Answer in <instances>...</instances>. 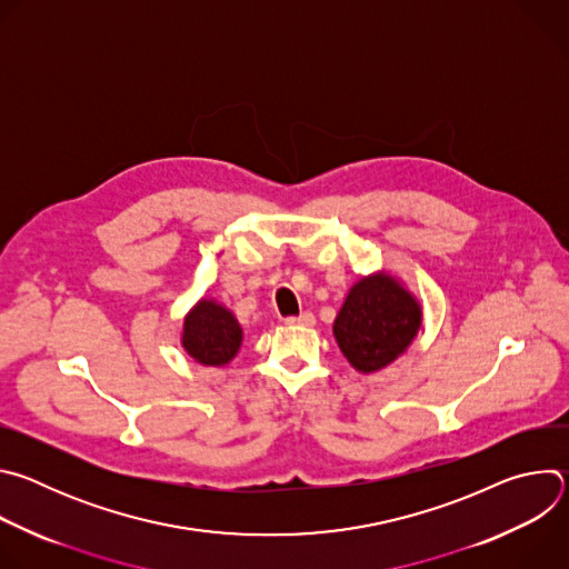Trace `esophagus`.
<instances>
[{"instance_id":"obj_1","label":"esophagus","mask_w":569,"mask_h":569,"mask_svg":"<svg viewBox=\"0 0 569 569\" xmlns=\"http://www.w3.org/2000/svg\"><path fill=\"white\" fill-rule=\"evenodd\" d=\"M286 323H290V327H312L315 315L312 312H301L297 317H286Z\"/></svg>"}]
</instances>
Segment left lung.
Masks as SVG:
<instances>
[{
  "instance_id": "left-lung-1",
  "label": "left lung",
  "mask_w": 569,
  "mask_h": 569,
  "mask_svg": "<svg viewBox=\"0 0 569 569\" xmlns=\"http://www.w3.org/2000/svg\"><path fill=\"white\" fill-rule=\"evenodd\" d=\"M421 329V306L389 274L358 281L333 323L347 360L362 373L393 362Z\"/></svg>"
}]
</instances>
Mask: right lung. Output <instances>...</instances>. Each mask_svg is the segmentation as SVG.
Wrapping results in <instances>:
<instances>
[{"label":"right lung","mask_w":569,"mask_h":569,"mask_svg":"<svg viewBox=\"0 0 569 569\" xmlns=\"http://www.w3.org/2000/svg\"><path fill=\"white\" fill-rule=\"evenodd\" d=\"M242 331L236 317L220 303L202 299L184 319L182 347L200 365H227L240 349Z\"/></svg>","instance_id":"add662e5"}]
</instances>
